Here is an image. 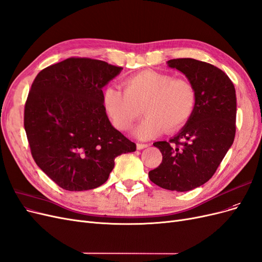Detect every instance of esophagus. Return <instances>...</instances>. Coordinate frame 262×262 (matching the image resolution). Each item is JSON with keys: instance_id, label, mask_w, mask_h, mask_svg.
Returning a JSON list of instances; mask_svg holds the SVG:
<instances>
[{"instance_id": "obj_1", "label": "esophagus", "mask_w": 262, "mask_h": 262, "mask_svg": "<svg viewBox=\"0 0 262 262\" xmlns=\"http://www.w3.org/2000/svg\"><path fill=\"white\" fill-rule=\"evenodd\" d=\"M137 149L138 150H141V149H145V148H148L149 147V145L148 143H137Z\"/></svg>"}]
</instances>
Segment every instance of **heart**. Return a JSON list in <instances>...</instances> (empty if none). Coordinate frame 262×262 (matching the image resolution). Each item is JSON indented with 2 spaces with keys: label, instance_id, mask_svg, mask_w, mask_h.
I'll return each mask as SVG.
<instances>
[{
  "label": "heart",
  "instance_id": "obj_1",
  "mask_svg": "<svg viewBox=\"0 0 262 262\" xmlns=\"http://www.w3.org/2000/svg\"><path fill=\"white\" fill-rule=\"evenodd\" d=\"M124 90L108 87L104 90L103 104L117 129L127 132L141 114L146 119L134 130L140 139H150L164 128L173 133L188 122L196 105V89L184 78L167 73L141 71L123 81Z\"/></svg>",
  "mask_w": 262,
  "mask_h": 262
}]
</instances>
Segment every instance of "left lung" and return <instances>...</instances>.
Segmentation results:
<instances>
[{
  "instance_id": "1",
  "label": "left lung",
  "mask_w": 262,
  "mask_h": 262,
  "mask_svg": "<svg viewBox=\"0 0 262 262\" xmlns=\"http://www.w3.org/2000/svg\"><path fill=\"white\" fill-rule=\"evenodd\" d=\"M167 65L195 87L196 105L177 135L154 143L162 162L149 172V179L164 189L183 192L208 182L233 145L236 94L229 76L214 65L193 58H174Z\"/></svg>"
}]
</instances>
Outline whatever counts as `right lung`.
<instances>
[{
	"instance_id": "add662e5",
	"label": "right lung",
	"mask_w": 262,
	"mask_h": 262,
	"mask_svg": "<svg viewBox=\"0 0 262 262\" xmlns=\"http://www.w3.org/2000/svg\"><path fill=\"white\" fill-rule=\"evenodd\" d=\"M123 67L70 57L42 70L25 104L24 126L37 165L70 191L104 184L122 154L136 145L115 129L105 112L102 88Z\"/></svg>"
}]
</instances>
